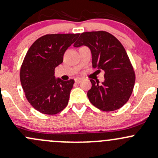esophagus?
<instances>
[{"mask_svg":"<svg viewBox=\"0 0 158 158\" xmlns=\"http://www.w3.org/2000/svg\"><path fill=\"white\" fill-rule=\"evenodd\" d=\"M81 81H82V79H81V78H76V79H75L76 83H80Z\"/></svg>","mask_w":158,"mask_h":158,"instance_id":"esophagus-1","label":"esophagus"}]
</instances>
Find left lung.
<instances>
[{
    "mask_svg": "<svg viewBox=\"0 0 158 158\" xmlns=\"http://www.w3.org/2000/svg\"><path fill=\"white\" fill-rule=\"evenodd\" d=\"M87 46L91 50L92 66L104 71L101 84L91 79L89 101L104 111H114L129 101L135 81L133 67L123 46L116 37L104 31H86L80 35L74 47Z\"/></svg>",
    "mask_w": 158,
    "mask_h": 158,
    "instance_id": "obj_1",
    "label": "left lung"
}]
</instances>
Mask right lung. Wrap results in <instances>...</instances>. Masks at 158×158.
I'll return each instance as SVG.
<instances>
[{
  "label": "right lung",
  "mask_w": 158,
  "mask_h": 158,
  "mask_svg": "<svg viewBox=\"0 0 158 158\" xmlns=\"http://www.w3.org/2000/svg\"><path fill=\"white\" fill-rule=\"evenodd\" d=\"M79 34H51L38 39L27 51L20 69L26 98L36 110L54 115L68 104L73 79H56L54 69L62 64L66 49Z\"/></svg>",
  "instance_id": "1"
}]
</instances>
